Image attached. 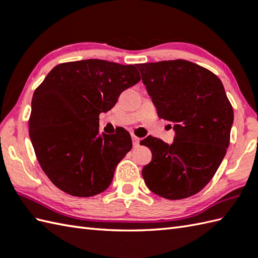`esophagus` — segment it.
<instances>
[{
	"mask_svg": "<svg viewBox=\"0 0 258 258\" xmlns=\"http://www.w3.org/2000/svg\"><path fill=\"white\" fill-rule=\"evenodd\" d=\"M140 141H141V139H139L138 136L132 135V142H133V145L134 146H139L140 145Z\"/></svg>",
	"mask_w": 258,
	"mask_h": 258,
	"instance_id": "obj_1",
	"label": "esophagus"
}]
</instances>
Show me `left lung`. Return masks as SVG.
Here are the masks:
<instances>
[{
  "mask_svg": "<svg viewBox=\"0 0 258 258\" xmlns=\"http://www.w3.org/2000/svg\"><path fill=\"white\" fill-rule=\"evenodd\" d=\"M158 116L174 123L168 145L146 138L152 162L142 175L147 187L167 200L195 195L220 167L229 145L233 107L221 80L185 59L139 64Z\"/></svg>",
  "mask_w": 258,
  "mask_h": 258,
  "instance_id": "8db88e82",
  "label": "left lung"
}]
</instances>
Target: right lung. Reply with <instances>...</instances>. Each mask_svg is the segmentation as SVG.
<instances>
[{"label":"right lung","mask_w":258,"mask_h":258,"mask_svg":"<svg viewBox=\"0 0 258 258\" xmlns=\"http://www.w3.org/2000/svg\"><path fill=\"white\" fill-rule=\"evenodd\" d=\"M140 80L134 65L104 59L62 63L46 75L33 94L29 132L37 161L56 187L90 197L112 183L132 140L127 132L100 134L98 116Z\"/></svg>","instance_id":"obj_1"}]
</instances>
